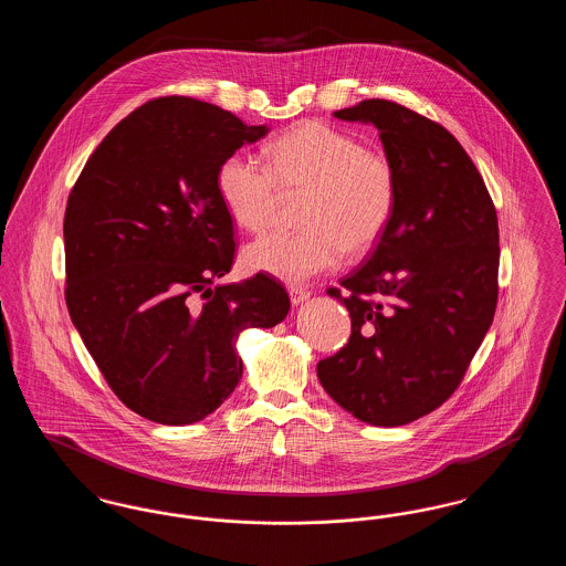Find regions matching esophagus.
<instances>
[{"label":"esophagus","instance_id":"1","mask_svg":"<svg viewBox=\"0 0 566 566\" xmlns=\"http://www.w3.org/2000/svg\"><path fill=\"white\" fill-rule=\"evenodd\" d=\"M289 295H291L293 305H301L303 301L310 298V291H307V289H301V286H291V289H289Z\"/></svg>","mask_w":566,"mask_h":566}]
</instances>
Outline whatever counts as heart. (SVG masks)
I'll return each mask as SVG.
<instances>
[{
  "label": "heart",
  "instance_id": "obj_1",
  "mask_svg": "<svg viewBox=\"0 0 566 566\" xmlns=\"http://www.w3.org/2000/svg\"><path fill=\"white\" fill-rule=\"evenodd\" d=\"M268 165L231 153L216 171L227 214L245 231L268 229L284 195H303L296 233H270L243 248L248 271L301 284L369 252L388 229L397 206V169L354 135L305 123L265 148Z\"/></svg>",
  "mask_w": 566,
  "mask_h": 566
}]
</instances>
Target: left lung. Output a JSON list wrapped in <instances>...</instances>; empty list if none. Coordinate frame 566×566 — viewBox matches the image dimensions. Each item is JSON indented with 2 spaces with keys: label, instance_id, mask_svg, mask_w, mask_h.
<instances>
[{
  "label": "left lung",
  "instance_id": "1",
  "mask_svg": "<svg viewBox=\"0 0 566 566\" xmlns=\"http://www.w3.org/2000/svg\"><path fill=\"white\" fill-rule=\"evenodd\" d=\"M335 118L371 123L397 169L395 214L374 254L328 289L350 312V342L316 367L331 399L374 427L409 424L457 390L499 298V222L457 137L388 99Z\"/></svg>",
  "mask_w": 566,
  "mask_h": 566
}]
</instances>
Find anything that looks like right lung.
Masks as SVG:
<instances>
[{
    "label": "right lung",
    "mask_w": 566,
    "mask_h": 566,
    "mask_svg": "<svg viewBox=\"0 0 566 566\" xmlns=\"http://www.w3.org/2000/svg\"><path fill=\"white\" fill-rule=\"evenodd\" d=\"M268 132L192 97H159L104 137L70 192L72 323L114 395L146 420L182 427L210 416L242 379L238 335L291 310L265 273L212 286L235 256L216 171Z\"/></svg>",
    "instance_id": "obj_1"
}]
</instances>
